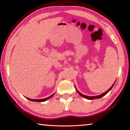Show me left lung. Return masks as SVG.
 I'll use <instances>...</instances> for the list:
<instances>
[{
	"label": "left lung",
	"mask_w": 130,
	"mask_h": 130,
	"mask_svg": "<svg viewBox=\"0 0 130 130\" xmlns=\"http://www.w3.org/2000/svg\"><path fill=\"white\" fill-rule=\"evenodd\" d=\"M115 83V82H114V83H113V84L112 85L111 88H110L109 89H108V90H107V91H106L105 92H104V93H102V94H101V95H98V96H86V95H83L82 93H81L80 92L78 91L77 89V88H76V87L75 86V85H74V87H75V89H76V91L77 92V93H79V95L81 96H82V97H83V98H86V99H89V100H92V99H99V98H101L103 97V96H104L106 94H107V93H108V92H109L110 91V90H111V89L112 88V87L113 86V85H114Z\"/></svg>",
	"instance_id": "obj_1"
}]
</instances>
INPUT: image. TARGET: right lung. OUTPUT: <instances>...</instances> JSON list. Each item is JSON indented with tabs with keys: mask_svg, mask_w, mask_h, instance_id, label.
Wrapping results in <instances>:
<instances>
[{
	"mask_svg": "<svg viewBox=\"0 0 130 130\" xmlns=\"http://www.w3.org/2000/svg\"><path fill=\"white\" fill-rule=\"evenodd\" d=\"M54 95V93H53V95L50 96H48V98H44V99H32L28 98H26V97H25V98L26 99H28V100H29L31 101H34V102H44V101H46L47 100H48V99L51 98Z\"/></svg>",
	"mask_w": 130,
	"mask_h": 130,
	"instance_id": "right-lung-1",
	"label": "right lung"
}]
</instances>
